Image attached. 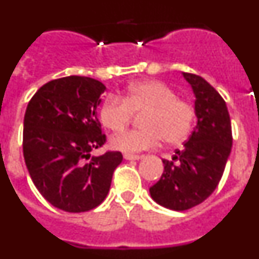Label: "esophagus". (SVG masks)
<instances>
[{
	"mask_svg": "<svg viewBox=\"0 0 259 259\" xmlns=\"http://www.w3.org/2000/svg\"><path fill=\"white\" fill-rule=\"evenodd\" d=\"M143 155H139V154H124V159L127 161H137V159H141Z\"/></svg>",
	"mask_w": 259,
	"mask_h": 259,
	"instance_id": "34e87169",
	"label": "esophagus"
}]
</instances>
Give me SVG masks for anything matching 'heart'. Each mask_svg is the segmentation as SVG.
I'll return each instance as SVG.
<instances>
[{
  "mask_svg": "<svg viewBox=\"0 0 259 259\" xmlns=\"http://www.w3.org/2000/svg\"><path fill=\"white\" fill-rule=\"evenodd\" d=\"M141 130H130L113 137L114 149L137 153L152 149L163 140L178 144L188 136L196 113L191 104L183 101L162 81H140L130 85L124 98L116 95L105 97L100 107V119L111 132H120L131 122L134 114H142Z\"/></svg>",
  "mask_w": 259,
  "mask_h": 259,
  "instance_id": "b5f03b06",
  "label": "heart"
}]
</instances>
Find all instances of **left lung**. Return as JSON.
<instances>
[{
    "label": "left lung",
    "instance_id": "left-lung-1",
    "mask_svg": "<svg viewBox=\"0 0 259 259\" xmlns=\"http://www.w3.org/2000/svg\"><path fill=\"white\" fill-rule=\"evenodd\" d=\"M183 76L196 97L197 125L172 161H162L161 179L149 188L155 202L176 211L200 205L215 191L232 148L230 114L222 96L198 75Z\"/></svg>",
    "mask_w": 259,
    "mask_h": 259
}]
</instances>
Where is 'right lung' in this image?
Wrapping results in <instances>:
<instances>
[{
    "label": "right lung",
    "mask_w": 259,
    "mask_h": 259,
    "mask_svg": "<svg viewBox=\"0 0 259 259\" xmlns=\"http://www.w3.org/2000/svg\"><path fill=\"white\" fill-rule=\"evenodd\" d=\"M106 87L92 77L66 76L44 84L28 102L23 155L31 179L57 209L83 212L106 198L120 152L91 158L106 143L97 106Z\"/></svg>",
    "instance_id": "add662e5"
}]
</instances>
